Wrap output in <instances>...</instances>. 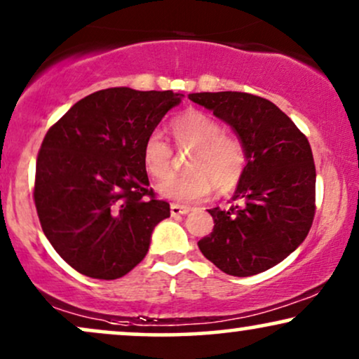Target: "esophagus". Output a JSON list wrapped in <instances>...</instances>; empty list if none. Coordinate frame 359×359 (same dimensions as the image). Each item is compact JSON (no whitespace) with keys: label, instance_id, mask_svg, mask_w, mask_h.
Wrapping results in <instances>:
<instances>
[{"label":"esophagus","instance_id":"34e87169","mask_svg":"<svg viewBox=\"0 0 359 359\" xmlns=\"http://www.w3.org/2000/svg\"><path fill=\"white\" fill-rule=\"evenodd\" d=\"M190 212V207L187 205H179V203H170V213L174 217L177 215H185V213Z\"/></svg>","mask_w":359,"mask_h":359}]
</instances>
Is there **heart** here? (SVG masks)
Masks as SVG:
<instances>
[{
	"mask_svg": "<svg viewBox=\"0 0 359 359\" xmlns=\"http://www.w3.org/2000/svg\"><path fill=\"white\" fill-rule=\"evenodd\" d=\"M172 134L180 149H194L189 162L190 175L169 177L174 165V154L161 133L147 135L142 147V162L157 184V194L179 203L197 202L212 192H230L247 164V154L240 140L224 135L215 119L198 111H189L172 122Z\"/></svg>",
	"mask_w": 359,
	"mask_h": 359,
	"instance_id": "b5f03b06",
	"label": "heart"
}]
</instances>
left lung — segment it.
Segmentation results:
<instances>
[{
  "label": "left lung",
  "instance_id": "1",
  "mask_svg": "<svg viewBox=\"0 0 359 359\" xmlns=\"http://www.w3.org/2000/svg\"><path fill=\"white\" fill-rule=\"evenodd\" d=\"M189 99L232 127L247 154L232 197L240 203L208 210L215 225L198 248L226 275L262 273L297 250L310 232L316 184L310 142L263 97L224 90Z\"/></svg>",
  "mask_w": 359,
  "mask_h": 359
}]
</instances>
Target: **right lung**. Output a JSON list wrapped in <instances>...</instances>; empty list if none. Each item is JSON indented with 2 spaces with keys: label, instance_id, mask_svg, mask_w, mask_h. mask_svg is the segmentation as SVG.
I'll list each match as a JSON object with an SVG mask.
<instances>
[{
  "label": "right lung",
  "instance_id": "add662e5",
  "mask_svg": "<svg viewBox=\"0 0 359 359\" xmlns=\"http://www.w3.org/2000/svg\"><path fill=\"white\" fill-rule=\"evenodd\" d=\"M172 90L109 88L76 102L48 130L36 162L34 203L62 260L90 278L116 280L144 260L170 207L154 197L142 147Z\"/></svg>",
  "mask_w": 359,
  "mask_h": 359
}]
</instances>
